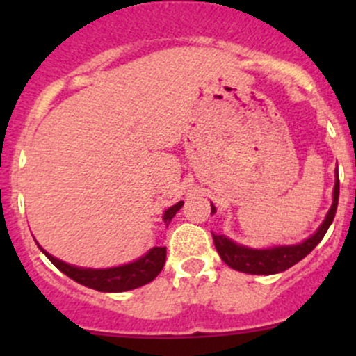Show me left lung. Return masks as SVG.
<instances>
[{"instance_id": "8db88e82", "label": "left lung", "mask_w": 356, "mask_h": 356, "mask_svg": "<svg viewBox=\"0 0 356 356\" xmlns=\"http://www.w3.org/2000/svg\"><path fill=\"white\" fill-rule=\"evenodd\" d=\"M337 200H339V177L336 174V182H334L332 191V204L329 208L327 215H325L324 222L321 227L310 236V238L303 239L298 245H279V246H268V248H250L239 243L232 241L224 234H213V243L217 248L218 254L222 260L229 265L231 268L245 274L251 275H272L279 274V272L288 270L294 264L303 260L327 232L329 225L332 224L334 215L337 210ZM215 213V207L211 204V215Z\"/></svg>"}]
</instances>
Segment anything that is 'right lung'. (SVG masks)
Here are the masks:
<instances>
[{"instance_id": "1", "label": "right lung", "mask_w": 356, "mask_h": 356, "mask_svg": "<svg viewBox=\"0 0 356 356\" xmlns=\"http://www.w3.org/2000/svg\"><path fill=\"white\" fill-rule=\"evenodd\" d=\"M182 204H184V201H179V203L172 204L170 208L165 210L163 222L167 227L172 218H174V215L181 210ZM39 250L48 257V260L58 270L68 275L72 281L79 282V284L86 286V288L102 291V293H124V291H131L148 284L160 274L165 265V257H167V248L155 246L148 253L139 257L138 260L129 261V264L108 268H88L58 260L53 254H49L48 251L42 250L41 246H39Z\"/></svg>"}]
</instances>
